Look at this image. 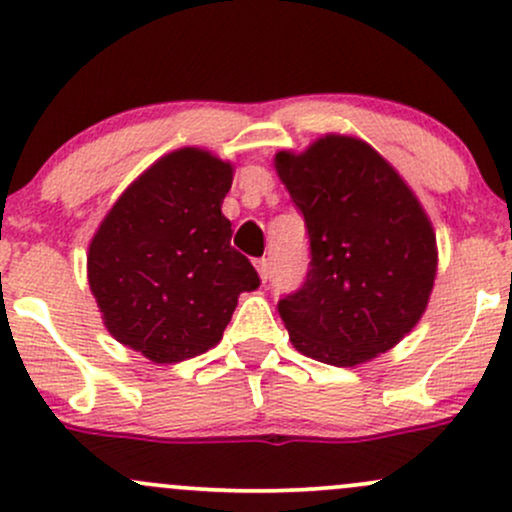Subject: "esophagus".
<instances>
[{
  "label": "esophagus",
  "instance_id": "34e87169",
  "mask_svg": "<svg viewBox=\"0 0 512 512\" xmlns=\"http://www.w3.org/2000/svg\"><path fill=\"white\" fill-rule=\"evenodd\" d=\"M255 267H257V272H260V279L267 281L269 279V260H267V257H260V260H255Z\"/></svg>",
  "mask_w": 512,
  "mask_h": 512
}]
</instances>
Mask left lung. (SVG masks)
Wrapping results in <instances>:
<instances>
[{
  "instance_id": "obj_1",
  "label": "left lung",
  "mask_w": 512,
  "mask_h": 512,
  "mask_svg": "<svg viewBox=\"0 0 512 512\" xmlns=\"http://www.w3.org/2000/svg\"><path fill=\"white\" fill-rule=\"evenodd\" d=\"M274 161L310 243L303 284L276 305L293 346L330 366L385 354L419 322L436 279V233L419 199L351 137L327 134Z\"/></svg>"
}]
</instances>
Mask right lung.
Masks as SVG:
<instances>
[{"label": "right lung", "instance_id": "obj_1", "mask_svg": "<svg viewBox=\"0 0 512 512\" xmlns=\"http://www.w3.org/2000/svg\"><path fill=\"white\" fill-rule=\"evenodd\" d=\"M231 182L228 163L180 149L117 199L88 248V284L117 342L156 363L219 344L240 293L260 286L221 214Z\"/></svg>", "mask_w": 512, "mask_h": 512}]
</instances>
